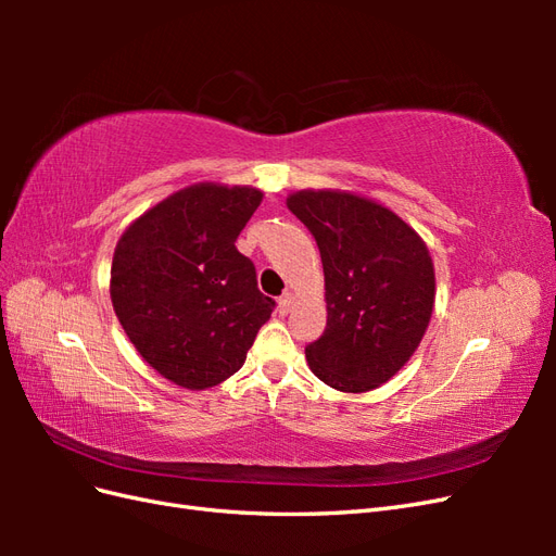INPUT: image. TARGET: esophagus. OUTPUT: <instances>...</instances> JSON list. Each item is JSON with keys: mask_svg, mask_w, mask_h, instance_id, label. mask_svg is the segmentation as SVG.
I'll return each mask as SVG.
<instances>
[{"mask_svg": "<svg viewBox=\"0 0 556 556\" xmlns=\"http://www.w3.org/2000/svg\"><path fill=\"white\" fill-rule=\"evenodd\" d=\"M292 304H294V296L290 292H285L280 299H278V313L280 315H288L292 311Z\"/></svg>", "mask_w": 556, "mask_h": 556, "instance_id": "esophagus-1", "label": "esophagus"}]
</instances>
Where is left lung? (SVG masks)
Returning <instances> with one entry per match:
<instances>
[{"label":"left lung","mask_w":556,"mask_h":556,"mask_svg":"<svg viewBox=\"0 0 556 556\" xmlns=\"http://www.w3.org/2000/svg\"><path fill=\"white\" fill-rule=\"evenodd\" d=\"M288 208L325 268L327 329L306 345L311 371L341 392H368L406 364L429 327L435 278L425 241L396 213L339 190H301Z\"/></svg>","instance_id":"8db88e82"}]
</instances>
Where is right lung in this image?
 Here are the masks:
<instances>
[{"mask_svg": "<svg viewBox=\"0 0 556 556\" xmlns=\"http://www.w3.org/2000/svg\"><path fill=\"white\" fill-rule=\"evenodd\" d=\"M262 192L197 182L134 220L113 252L111 301L139 355L188 390L227 380L245 362L276 301L237 239Z\"/></svg>", "mask_w": 556, "mask_h": 556, "instance_id": "1", "label": "right lung"}]
</instances>
